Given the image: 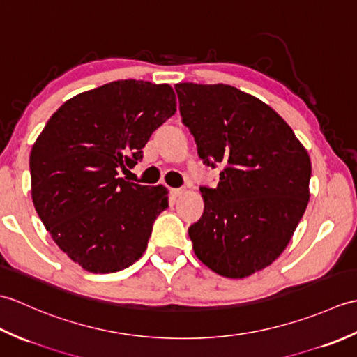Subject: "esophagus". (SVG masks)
<instances>
[{
    "label": "esophagus",
    "mask_w": 357,
    "mask_h": 357,
    "mask_svg": "<svg viewBox=\"0 0 357 357\" xmlns=\"http://www.w3.org/2000/svg\"><path fill=\"white\" fill-rule=\"evenodd\" d=\"M170 193L174 196V198H178V196H183L185 193V188H172Z\"/></svg>",
    "instance_id": "obj_1"
}]
</instances>
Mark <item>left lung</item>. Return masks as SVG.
<instances>
[{"mask_svg":"<svg viewBox=\"0 0 357 357\" xmlns=\"http://www.w3.org/2000/svg\"><path fill=\"white\" fill-rule=\"evenodd\" d=\"M174 90L199 158L222 167L215 188H199L204 215L188 227L195 255L221 276L253 275L284 252L307 208V150L275 110L236 87L181 82Z\"/></svg>","mask_w":357,"mask_h":357,"instance_id":"left-lung-1","label":"left lung"}]
</instances>
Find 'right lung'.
<instances>
[{
  "label": "right lung",
  "mask_w": 357,
  "mask_h": 357,
  "mask_svg": "<svg viewBox=\"0 0 357 357\" xmlns=\"http://www.w3.org/2000/svg\"><path fill=\"white\" fill-rule=\"evenodd\" d=\"M176 112L169 84L113 81L66 101L30 151L32 199L53 241L90 273L127 268L146 252L167 188L118 178Z\"/></svg>",
  "instance_id": "obj_1"
}]
</instances>
